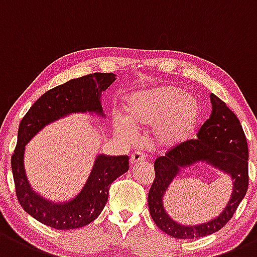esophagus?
I'll return each instance as SVG.
<instances>
[{
	"label": "esophagus",
	"instance_id": "esophagus-1",
	"mask_svg": "<svg viewBox=\"0 0 257 257\" xmlns=\"http://www.w3.org/2000/svg\"><path fill=\"white\" fill-rule=\"evenodd\" d=\"M145 159H147V156H145V154L143 151H134L131 156V164L136 165L138 163H142Z\"/></svg>",
	"mask_w": 257,
	"mask_h": 257
}]
</instances>
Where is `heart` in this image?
Masks as SVG:
<instances>
[{
    "mask_svg": "<svg viewBox=\"0 0 257 257\" xmlns=\"http://www.w3.org/2000/svg\"><path fill=\"white\" fill-rule=\"evenodd\" d=\"M125 119L118 118L115 128L131 137L132 128L156 126L159 143L174 147L187 139L201 117V104L196 97L182 94L174 86L139 91L132 94L125 104Z\"/></svg>",
    "mask_w": 257,
    "mask_h": 257,
    "instance_id": "obj_1",
    "label": "heart"
}]
</instances>
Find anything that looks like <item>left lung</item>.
Segmentation results:
<instances>
[{"instance_id":"8db88e82","label":"left lung","mask_w":257,"mask_h":257,"mask_svg":"<svg viewBox=\"0 0 257 257\" xmlns=\"http://www.w3.org/2000/svg\"><path fill=\"white\" fill-rule=\"evenodd\" d=\"M210 103L212 112L199 128L198 138L175 145L154 163L155 178L148 193L151 218L164 233L177 239H194L220 230L231 219L249 187V150L241 124L219 97L210 93ZM198 161H208L230 174L234 190L229 203L217 218L199 226H181L164 212L162 197L180 167Z\"/></svg>"}]
</instances>
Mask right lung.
<instances>
[{"label": "right lung", "instance_id": "obj_1", "mask_svg": "<svg viewBox=\"0 0 257 257\" xmlns=\"http://www.w3.org/2000/svg\"><path fill=\"white\" fill-rule=\"evenodd\" d=\"M114 80L115 75L112 72H94L67 81L39 97L21 120L17 145L11 158L16 194L22 208L45 225L69 230L87 225L96 219L106 206L110 183L128 171L129 158L99 155L79 196L66 203L56 204L38 196L29 186L23 165L26 144L47 124L69 113L103 114L99 97Z\"/></svg>", "mask_w": 257, "mask_h": 257}]
</instances>
